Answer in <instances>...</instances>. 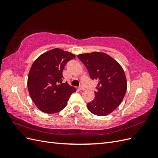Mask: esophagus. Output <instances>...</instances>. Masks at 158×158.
I'll use <instances>...</instances> for the list:
<instances>
[{
  "label": "esophagus",
  "mask_w": 158,
  "mask_h": 158,
  "mask_svg": "<svg viewBox=\"0 0 158 158\" xmlns=\"http://www.w3.org/2000/svg\"><path fill=\"white\" fill-rule=\"evenodd\" d=\"M79 89H80V91H84V90H85V88H84V87H82V86H80V87L79 88Z\"/></svg>",
  "instance_id": "1"
}]
</instances>
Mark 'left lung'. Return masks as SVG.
I'll use <instances>...</instances> for the list:
<instances>
[{
  "instance_id": "left-lung-1",
  "label": "left lung",
  "mask_w": 158,
  "mask_h": 158,
  "mask_svg": "<svg viewBox=\"0 0 158 158\" xmlns=\"http://www.w3.org/2000/svg\"><path fill=\"white\" fill-rule=\"evenodd\" d=\"M90 78L98 80L95 98L88 103L89 111L98 116L112 113L122 102L127 92V78L121 66L106 53L92 52L78 55Z\"/></svg>"
}]
</instances>
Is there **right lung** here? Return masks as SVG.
<instances>
[{
    "label": "right lung",
    "mask_w": 158,
    "mask_h": 158,
    "mask_svg": "<svg viewBox=\"0 0 158 158\" xmlns=\"http://www.w3.org/2000/svg\"><path fill=\"white\" fill-rule=\"evenodd\" d=\"M68 51L56 48L41 55L33 62L27 78V88L33 103L42 112L55 113L63 109L75 88L62 83L63 70L75 58Z\"/></svg>",
    "instance_id": "1"
}]
</instances>
